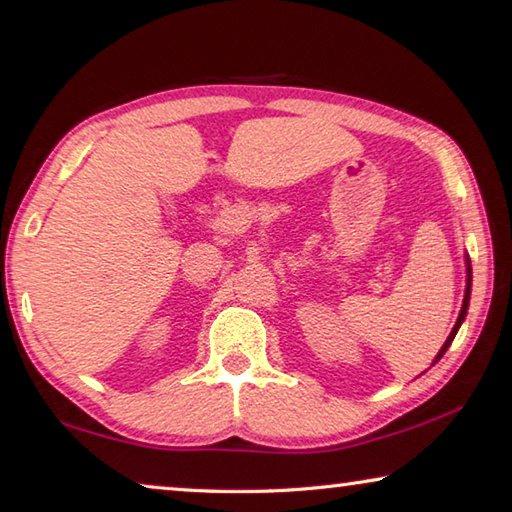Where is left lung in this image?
Returning a JSON list of instances; mask_svg holds the SVG:
<instances>
[{"label": "left lung", "mask_w": 512, "mask_h": 512, "mask_svg": "<svg viewBox=\"0 0 512 512\" xmlns=\"http://www.w3.org/2000/svg\"><path fill=\"white\" fill-rule=\"evenodd\" d=\"M470 279H473V275H470V262H468V279H466V295H464V306H462V313H459V317H457V324H455V328H453V333L448 335V339L444 342V346H442V350H439V355H437V359L435 362H439V359L444 357V353L448 350V346L453 344V339H455V335H457V330H459V326H462V322H464V317H466V310H468V299H470Z\"/></svg>", "instance_id": "left-lung-1"}]
</instances>
